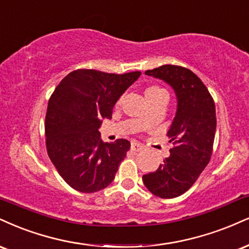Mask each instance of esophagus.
I'll return each mask as SVG.
<instances>
[{"label":"esophagus","instance_id":"1","mask_svg":"<svg viewBox=\"0 0 249 249\" xmlns=\"http://www.w3.org/2000/svg\"><path fill=\"white\" fill-rule=\"evenodd\" d=\"M142 148V146L140 145V143H138V142H132L131 143V149H132V151H134V152H137V151H140V149Z\"/></svg>","mask_w":249,"mask_h":249}]
</instances>
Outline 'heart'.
I'll return each mask as SVG.
<instances>
[{"label":"heart","mask_w":249,"mask_h":249,"mask_svg":"<svg viewBox=\"0 0 249 249\" xmlns=\"http://www.w3.org/2000/svg\"><path fill=\"white\" fill-rule=\"evenodd\" d=\"M160 94H167V92H166V90H164V89L160 88V87H158V86H151V87H148V88L145 90L146 97H151V96H157V95H160ZM142 124H143V125L147 124V119L142 118Z\"/></svg>","instance_id":"obj_1"}]
</instances>
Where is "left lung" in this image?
Segmentation results:
<instances>
[{
  "instance_id": "left-lung-1",
  "label": "left lung",
  "mask_w": 249,
  "mask_h": 249,
  "mask_svg": "<svg viewBox=\"0 0 249 249\" xmlns=\"http://www.w3.org/2000/svg\"><path fill=\"white\" fill-rule=\"evenodd\" d=\"M145 74L172 87L178 110L167 132L174 145L170 155L142 181L155 196L175 198L193 187L210 161L217 125L214 102L202 80L188 68L163 65Z\"/></svg>"
}]
</instances>
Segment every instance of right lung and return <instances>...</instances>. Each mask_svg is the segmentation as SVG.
<instances>
[{
  "mask_svg": "<svg viewBox=\"0 0 249 249\" xmlns=\"http://www.w3.org/2000/svg\"><path fill=\"white\" fill-rule=\"evenodd\" d=\"M140 74L76 70L50 97L45 118L47 153L73 189L96 193L115 178L131 143L126 139L104 143L98 128L102 118H111L116 102Z\"/></svg>",
  "mask_w": 249,
  "mask_h": 249,
  "instance_id": "obj_1",
  "label": "right lung"
}]
</instances>
